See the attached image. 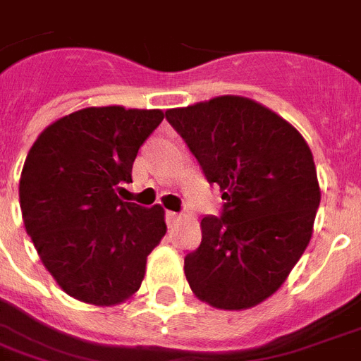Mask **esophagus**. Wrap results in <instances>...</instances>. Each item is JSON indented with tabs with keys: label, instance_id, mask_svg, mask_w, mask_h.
I'll return each instance as SVG.
<instances>
[{
	"label": "esophagus",
	"instance_id": "34e87169",
	"mask_svg": "<svg viewBox=\"0 0 361 361\" xmlns=\"http://www.w3.org/2000/svg\"><path fill=\"white\" fill-rule=\"evenodd\" d=\"M181 219L180 214H176V212H166V225L172 226L174 223H178V221Z\"/></svg>",
	"mask_w": 361,
	"mask_h": 361
}]
</instances>
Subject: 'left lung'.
<instances>
[{
    "instance_id": "8db88e82",
    "label": "left lung",
    "mask_w": 361,
    "mask_h": 361,
    "mask_svg": "<svg viewBox=\"0 0 361 361\" xmlns=\"http://www.w3.org/2000/svg\"><path fill=\"white\" fill-rule=\"evenodd\" d=\"M225 208L200 221L185 257L192 294L223 311L279 290L309 245L320 204L313 153L294 125L252 99L221 95L166 110Z\"/></svg>"
}]
</instances>
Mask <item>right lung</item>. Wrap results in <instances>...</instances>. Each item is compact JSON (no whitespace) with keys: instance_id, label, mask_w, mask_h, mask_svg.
<instances>
[{"instance_id":"obj_1","label":"right lung","mask_w":361,"mask_h":361,"mask_svg":"<svg viewBox=\"0 0 361 361\" xmlns=\"http://www.w3.org/2000/svg\"><path fill=\"white\" fill-rule=\"evenodd\" d=\"M163 110L87 106L50 123L20 176V209L44 268L71 298L110 307L140 288L164 209L120 198Z\"/></svg>"}]
</instances>
